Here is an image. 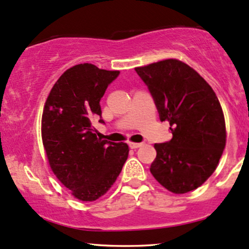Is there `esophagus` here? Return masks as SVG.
Instances as JSON below:
<instances>
[{"mask_svg": "<svg viewBox=\"0 0 249 249\" xmlns=\"http://www.w3.org/2000/svg\"><path fill=\"white\" fill-rule=\"evenodd\" d=\"M128 146H130L132 149H136V148L142 147V142H128Z\"/></svg>", "mask_w": 249, "mask_h": 249, "instance_id": "34e87169", "label": "esophagus"}]
</instances>
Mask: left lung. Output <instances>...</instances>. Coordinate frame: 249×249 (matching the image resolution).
Here are the masks:
<instances>
[{
    "mask_svg": "<svg viewBox=\"0 0 249 249\" xmlns=\"http://www.w3.org/2000/svg\"><path fill=\"white\" fill-rule=\"evenodd\" d=\"M136 71L148 87L172 140L155 143L154 178L173 194L200 187L217 168L226 145L225 118L215 92L194 68L178 59L153 62Z\"/></svg>",
    "mask_w": 249,
    "mask_h": 249,
    "instance_id": "left-lung-1",
    "label": "left lung"
}]
</instances>
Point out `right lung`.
<instances>
[{"label": "right lung", "mask_w": 249, "mask_h": 249, "mask_svg": "<svg viewBox=\"0 0 249 249\" xmlns=\"http://www.w3.org/2000/svg\"><path fill=\"white\" fill-rule=\"evenodd\" d=\"M118 74L92 64L75 65L59 77L45 102L41 139L47 161L56 178L82 202L107 194L130 151L125 142L97 138L91 125L101 117V98Z\"/></svg>", "instance_id": "add662e5"}]
</instances>
